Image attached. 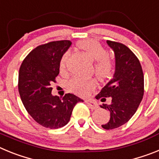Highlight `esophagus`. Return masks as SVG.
I'll return each mask as SVG.
<instances>
[{
	"instance_id": "1",
	"label": "esophagus",
	"mask_w": 159,
	"mask_h": 159,
	"mask_svg": "<svg viewBox=\"0 0 159 159\" xmlns=\"http://www.w3.org/2000/svg\"><path fill=\"white\" fill-rule=\"evenodd\" d=\"M85 103L89 106V107L92 110H96V109L98 108V103L93 100H91V99H88V100H85Z\"/></svg>"
}]
</instances>
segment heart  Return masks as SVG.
<instances>
[{"instance_id":"1","label":"heart","mask_w":159,"mask_h":159,"mask_svg":"<svg viewBox=\"0 0 159 159\" xmlns=\"http://www.w3.org/2000/svg\"><path fill=\"white\" fill-rule=\"evenodd\" d=\"M78 47L84 51L92 60L95 61L94 72L97 77L100 80H105L110 78L114 73V61L107 55V50L98 41L92 39L83 40L78 41ZM70 56L67 51L63 54L60 61V70L64 71L66 61ZM70 88L78 94H87L89 91L95 87L96 83L93 79H86L81 78H74L70 81Z\"/></svg>"}]
</instances>
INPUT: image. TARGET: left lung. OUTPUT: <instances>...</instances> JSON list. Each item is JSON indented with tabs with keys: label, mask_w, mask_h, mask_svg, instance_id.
Returning a JSON list of instances; mask_svg holds the SVG:
<instances>
[{
	"label": "left lung",
	"mask_w": 159,
	"mask_h": 159,
	"mask_svg": "<svg viewBox=\"0 0 159 159\" xmlns=\"http://www.w3.org/2000/svg\"><path fill=\"white\" fill-rule=\"evenodd\" d=\"M106 42L115 55V73L95 98L102 102L106 98L111 100L101 107L110 113V121L102 127L112 129L126 123L137 111L144 94V76L140 61L127 46L116 41Z\"/></svg>",
	"instance_id": "1"
}]
</instances>
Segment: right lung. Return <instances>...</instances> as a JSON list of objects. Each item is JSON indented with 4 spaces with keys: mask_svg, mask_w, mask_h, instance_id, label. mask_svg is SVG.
<instances>
[{
    "mask_svg": "<svg viewBox=\"0 0 159 159\" xmlns=\"http://www.w3.org/2000/svg\"><path fill=\"white\" fill-rule=\"evenodd\" d=\"M70 45L68 40L39 45L26 56L20 67L18 90L22 102L32 118L45 128L63 127L75 105L83 102L73 93H66L62 98L51 93L61 59Z\"/></svg>",
    "mask_w": 159,
    "mask_h": 159,
    "instance_id": "obj_1",
    "label": "right lung"
}]
</instances>
